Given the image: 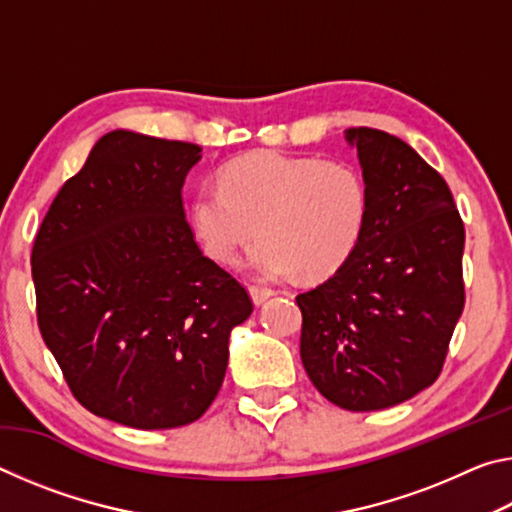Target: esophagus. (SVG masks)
<instances>
[{
	"mask_svg": "<svg viewBox=\"0 0 512 512\" xmlns=\"http://www.w3.org/2000/svg\"><path fill=\"white\" fill-rule=\"evenodd\" d=\"M248 291H250V298H253V302H255L257 307L264 305V302L273 296V291L266 289V287H250Z\"/></svg>",
	"mask_w": 512,
	"mask_h": 512,
	"instance_id": "esophagus-1",
	"label": "esophagus"
}]
</instances>
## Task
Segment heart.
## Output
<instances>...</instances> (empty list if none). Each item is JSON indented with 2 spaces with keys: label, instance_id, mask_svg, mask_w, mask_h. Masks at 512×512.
<instances>
[{
  "label": "heart",
  "instance_id": "1",
  "mask_svg": "<svg viewBox=\"0 0 512 512\" xmlns=\"http://www.w3.org/2000/svg\"><path fill=\"white\" fill-rule=\"evenodd\" d=\"M368 219V189L343 162L277 151L250 153L221 171L219 189L201 187L189 205L198 244L219 264L248 255L266 280L332 275L357 250Z\"/></svg>",
  "mask_w": 512,
  "mask_h": 512
}]
</instances>
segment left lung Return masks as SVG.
<instances>
[{
  "instance_id": "obj_1",
  "label": "left lung",
  "mask_w": 512,
  "mask_h": 512,
  "mask_svg": "<svg viewBox=\"0 0 512 512\" xmlns=\"http://www.w3.org/2000/svg\"><path fill=\"white\" fill-rule=\"evenodd\" d=\"M361 164L368 219L352 257L296 298L300 359L320 395L379 411L431 386L463 314L465 230L452 192L400 137L343 133Z\"/></svg>"
}]
</instances>
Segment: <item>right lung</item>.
<instances>
[{"label":"right lung","instance_id":"obj_1","mask_svg":"<svg viewBox=\"0 0 512 512\" xmlns=\"http://www.w3.org/2000/svg\"><path fill=\"white\" fill-rule=\"evenodd\" d=\"M203 149L110 131L60 187L31 253L38 325L76 400L135 429L210 409L246 289L201 253L183 185Z\"/></svg>","mask_w":512,"mask_h":512}]
</instances>
